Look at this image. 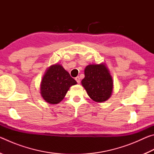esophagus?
<instances>
[{
	"instance_id": "obj_1",
	"label": "esophagus",
	"mask_w": 154,
	"mask_h": 154,
	"mask_svg": "<svg viewBox=\"0 0 154 154\" xmlns=\"http://www.w3.org/2000/svg\"><path fill=\"white\" fill-rule=\"evenodd\" d=\"M75 80H76V82H77V83H80V78H79V77H75Z\"/></svg>"
}]
</instances>
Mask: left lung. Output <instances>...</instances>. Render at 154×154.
<instances>
[{
    "mask_svg": "<svg viewBox=\"0 0 154 154\" xmlns=\"http://www.w3.org/2000/svg\"><path fill=\"white\" fill-rule=\"evenodd\" d=\"M82 84L94 101L102 103L111 97L113 79L105 64H90L85 67Z\"/></svg>",
    "mask_w": 154,
    "mask_h": 154,
    "instance_id": "1",
    "label": "left lung"
}]
</instances>
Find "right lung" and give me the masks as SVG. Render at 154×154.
Here are the masks:
<instances>
[{
  "label": "right lung",
  "instance_id": "right-lung-1",
  "mask_svg": "<svg viewBox=\"0 0 154 154\" xmlns=\"http://www.w3.org/2000/svg\"><path fill=\"white\" fill-rule=\"evenodd\" d=\"M77 82L62 65H51L41 80V94L49 104H58L64 98L68 90Z\"/></svg>",
  "mask_w": 154,
  "mask_h": 154
}]
</instances>
